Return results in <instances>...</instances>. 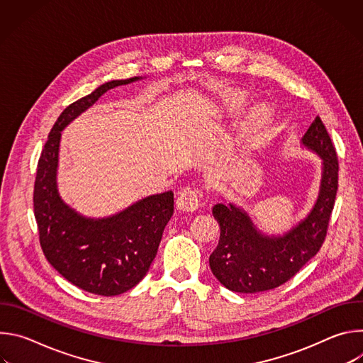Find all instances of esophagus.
Listing matches in <instances>:
<instances>
[{
  "label": "esophagus",
  "mask_w": 363,
  "mask_h": 363,
  "mask_svg": "<svg viewBox=\"0 0 363 363\" xmlns=\"http://www.w3.org/2000/svg\"><path fill=\"white\" fill-rule=\"evenodd\" d=\"M199 203H201V196H199V192L195 188L186 186L178 194L177 206L182 211L192 213L198 208Z\"/></svg>",
  "instance_id": "obj_1"
}]
</instances>
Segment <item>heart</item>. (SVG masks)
<instances>
[{
	"instance_id": "b5f03b06",
	"label": "heart",
	"mask_w": 363,
	"mask_h": 363,
	"mask_svg": "<svg viewBox=\"0 0 363 363\" xmlns=\"http://www.w3.org/2000/svg\"><path fill=\"white\" fill-rule=\"evenodd\" d=\"M241 100H238L240 103ZM270 121V111L266 106H258L257 109L252 111L251 116H250V122L247 126V132L248 133H255L260 130L262 128H264L267 125V122Z\"/></svg>"
}]
</instances>
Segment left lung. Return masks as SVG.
I'll list each match as a JSON object with an SVG mask.
<instances>
[{"label":"left lung","instance_id":"8db88e82","mask_svg":"<svg viewBox=\"0 0 363 363\" xmlns=\"http://www.w3.org/2000/svg\"><path fill=\"white\" fill-rule=\"evenodd\" d=\"M301 143L323 161L319 198L310 214L279 237L255 228L248 214L234 203L213 208L220 224V241L210 255L217 280L235 293H258L276 289L290 280L325 242L337 192L339 162L332 139L318 116Z\"/></svg>","mask_w":363,"mask_h":363}]
</instances>
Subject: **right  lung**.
<instances>
[{"instance_id": "1", "label": "right lung", "mask_w": 363, "mask_h": 363, "mask_svg": "<svg viewBox=\"0 0 363 363\" xmlns=\"http://www.w3.org/2000/svg\"><path fill=\"white\" fill-rule=\"evenodd\" d=\"M139 79L108 82L69 105L51 128L37 165L34 217L47 262L72 284L99 296L122 294L145 277L174 214V192L146 196L108 218L82 217L57 191L60 138L103 93Z\"/></svg>"}]
</instances>
